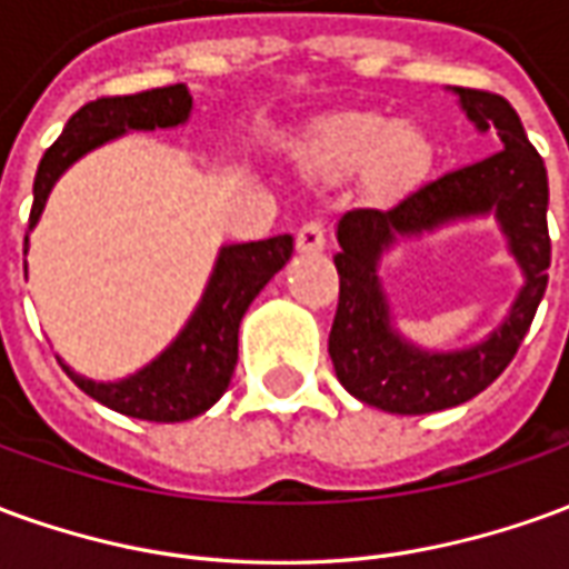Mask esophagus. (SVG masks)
<instances>
[{"instance_id": "esophagus-1", "label": "esophagus", "mask_w": 569, "mask_h": 569, "mask_svg": "<svg viewBox=\"0 0 569 569\" xmlns=\"http://www.w3.org/2000/svg\"><path fill=\"white\" fill-rule=\"evenodd\" d=\"M296 249L298 252H322L326 249V228L317 219H310L298 228L296 234Z\"/></svg>"}]
</instances>
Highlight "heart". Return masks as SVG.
Wrapping results in <instances>:
<instances>
[{
	"label": "heart",
	"instance_id": "heart-1",
	"mask_svg": "<svg viewBox=\"0 0 569 569\" xmlns=\"http://www.w3.org/2000/svg\"><path fill=\"white\" fill-rule=\"evenodd\" d=\"M301 167L320 179H341L362 167L378 194H396L429 173L432 146L415 124L378 112H335L305 133Z\"/></svg>",
	"mask_w": 569,
	"mask_h": 569
}]
</instances>
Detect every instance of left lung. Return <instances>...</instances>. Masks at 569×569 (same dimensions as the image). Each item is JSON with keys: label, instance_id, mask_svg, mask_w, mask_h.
Returning <instances> with one entry per match:
<instances>
[{"label": "left lung", "instance_id": "1", "mask_svg": "<svg viewBox=\"0 0 569 569\" xmlns=\"http://www.w3.org/2000/svg\"><path fill=\"white\" fill-rule=\"evenodd\" d=\"M451 93L478 133H497L500 151L420 186L390 210L345 212L335 231L341 243L335 256L341 292L329 332V357L347 393L390 415H429L463 406L490 387L525 341L549 283L546 163L527 140L518 112L502 97L472 88H451ZM488 214L501 224L507 251L522 268L526 283L501 326L476 346L457 351L415 346L395 326L377 273L382 256L402 239H419Z\"/></svg>", "mask_w": 569, "mask_h": 569}]
</instances>
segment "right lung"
<instances>
[{
	"label": "right lung",
	"instance_id": "right-lung-1",
	"mask_svg": "<svg viewBox=\"0 0 569 569\" xmlns=\"http://www.w3.org/2000/svg\"><path fill=\"white\" fill-rule=\"evenodd\" d=\"M191 109L194 103L186 84L154 88V91L130 93V97H103V100L81 106L39 161L36 182H32L30 231H36V224L42 219L44 203L51 198L57 179L88 151L121 140L124 133H137V130L182 128L191 118ZM30 231L23 237V256L30 252ZM289 256H292V234L219 247L207 286L186 326L158 357L149 359L128 378L93 381L69 369L60 357L57 362L63 366L79 390L118 415L154 420V423H179V420L198 418L207 408L216 406L228 390L237 366L240 320L252 305V298L283 268ZM23 273H27V261H23Z\"/></svg>",
	"mask_w": 569,
	"mask_h": 569
}]
</instances>
